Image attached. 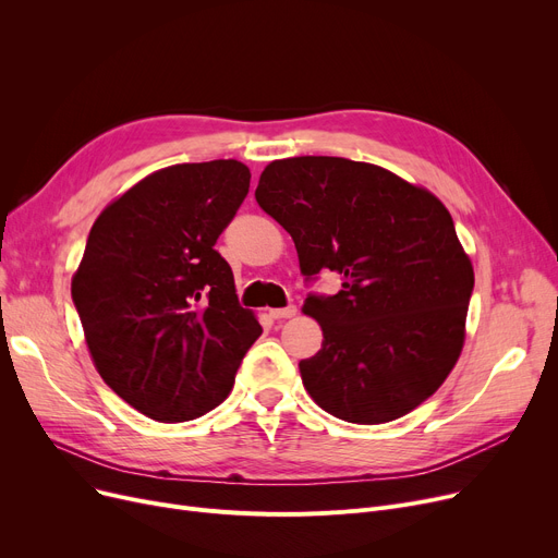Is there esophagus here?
Here are the masks:
<instances>
[{"mask_svg":"<svg viewBox=\"0 0 558 558\" xmlns=\"http://www.w3.org/2000/svg\"><path fill=\"white\" fill-rule=\"evenodd\" d=\"M271 318H291L296 314V305H287V307H278V310H269Z\"/></svg>","mask_w":558,"mask_h":558,"instance_id":"34e87169","label":"esophagus"}]
</instances>
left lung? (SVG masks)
I'll return each instance as SVG.
<instances>
[{
	"label": "left lung",
	"instance_id": "obj_1",
	"mask_svg": "<svg viewBox=\"0 0 558 558\" xmlns=\"http://www.w3.org/2000/svg\"><path fill=\"white\" fill-rule=\"evenodd\" d=\"M259 208L296 244L305 282L335 271V296L307 294L324 345L301 360L314 402L335 418L377 425L404 416L452 371L475 287L446 205L368 162L332 156L276 160Z\"/></svg>",
	"mask_w": 558,
	"mask_h": 558
}]
</instances>
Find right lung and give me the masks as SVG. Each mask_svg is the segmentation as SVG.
Listing matches in <instances>:
<instances>
[{"label": "right lung", "mask_w": 558, "mask_h": 558, "mask_svg": "<svg viewBox=\"0 0 558 558\" xmlns=\"http://www.w3.org/2000/svg\"><path fill=\"white\" fill-rule=\"evenodd\" d=\"M248 185L238 160L173 165L110 203L87 234L72 278L87 348L104 383L154 421L221 404L262 335L215 248Z\"/></svg>", "instance_id": "obj_1"}]
</instances>
